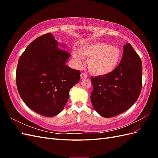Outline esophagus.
<instances>
[{"instance_id": "obj_1", "label": "esophagus", "mask_w": 158, "mask_h": 158, "mask_svg": "<svg viewBox=\"0 0 158 158\" xmlns=\"http://www.w3.org/2000/svg\"><path fill=\"white\" fill-rule=\"evenodd\" d=\"M80 77H81V79H83V78H87V74H84V73H81V74H80Z\"/></svg>"}]
</instances>
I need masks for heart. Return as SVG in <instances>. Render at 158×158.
<instances>
[{"mask_svg":"<svg viewBox=\"0 0 158 158\" xmlns=\"http://www.w3.org/2000/svg\"><path fill=\"white\" fill-rule=\"evenodd\" d=\"M80 52H73L75 64L81 67L84 64L83 56L89 59L88 68L95 76H106L116 69L122 59V51L107 43L95 42L80 47Z\"/></svg>","mask_w":158,"mask_h":158,"instance_id":"heart-1","label":"heart"}]
</instances>
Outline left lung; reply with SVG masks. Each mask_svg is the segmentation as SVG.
Segmentation results:
<instances>
[{"label": "left lung", "mask_w": 158, "mask_h": 158, "mask_svg": "<svg viewBox=\"0 0 158 158\" xmlns=\"http://www.w3.org/2000/svg\"><path fill=\"white\" fill-rule=\"evenodd\" d=\"M120 64L106 76L91 77V102L100 115L109 118L126 111L139 97L142 89V60L130 44L123 47Z\"/></svg>", "instance_id": "1"}]
</instances>
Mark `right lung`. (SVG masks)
Listing matches in <instances>:
<instances>
[{"label": "right lung", "mask_w": 158, "mask_h": 158, "mask_svg": "<svg viewBox=\"0 0 158 158\" xmlns=\"http://www.w3.org/2000/svg\"><path fill=\"white\" fill-rule=\"evenodd\" d=\"M51 33L33 41L20 56L16 69L18 93L26 106L43 116L60 113L69 91L80 79L79 70L66 65L70 54Z\"/></svg>", "instance_id": "obj_1"}]
</instances>
